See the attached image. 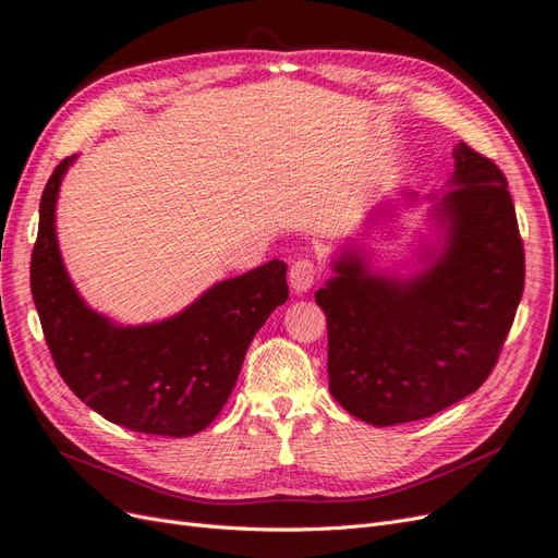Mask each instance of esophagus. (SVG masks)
Listing matches in <instances>:
<instances>
[{
  "label": "esophagus",
  "mask_w": 558,
  "mask_h": 558,
  "mask_svg": "<svg viewBox=\"0 0 558 558\" xmlns=\"http://www.w3.org/2000/svg\"><path fill=\"white\" fill-rule=\"evenodd\" d=\"M316 279H318V269H316L314 260H310V258L295 260L289 269V281H291V289L295 293H307Z\"/></svg>",
  "instance_id": "obj_1"
}]
</instances>
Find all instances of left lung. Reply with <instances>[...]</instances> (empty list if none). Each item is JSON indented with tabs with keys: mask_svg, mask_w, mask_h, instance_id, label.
<instances>
[{
	"mask_svg": "<svg viewBox=\"0 0 558 558\" xmlns=\"http://www.w3.org/2000/svg\"><path fill=\"white\" fill-rule=\"evenodd\" d=\"M451 158L453 189L437 207L449 240L428 272L388 279L342 253L314 295L330 393L365 424H408L475 393L514 324L526 265L508 179L465 142Z\"/></svg>",
	"mask_w": 558,
	"mask_h": 558,
	"instance_id": "obj_1",
	"label": "left lung"
}]
</instances>
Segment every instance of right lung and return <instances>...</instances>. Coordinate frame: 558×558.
Segmentation results:
<instances>
[{"mask_svg":"<svg viewBox=\"0 0 558 558\" xmlns=\"http://www.w3.org/2000/svg\"><path fill=\"white\" fill-rule=\"evenodd\" d=\"M72 160L64 158L46 183L29 265L50 356L76 398L111 424L146 435H195L223 410L253 335L289 298L286 263L269 260L216 283L162 324L116 326L86 307L60 258L56 199Z\"/></svg>","mask_w":558,"mask_h":558,"instance_id":"obj_1","label":"right lung"}]
</instances>
